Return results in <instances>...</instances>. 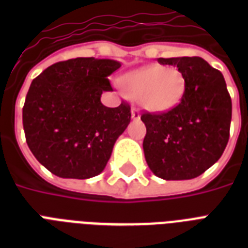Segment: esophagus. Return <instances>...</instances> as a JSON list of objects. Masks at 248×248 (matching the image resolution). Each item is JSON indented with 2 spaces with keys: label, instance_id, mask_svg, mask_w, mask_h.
Returning a JSON list of instances; mask_svg holds the SVG:
<instances>
[{
  "label": "esophagus",
  "instance_id": "obj_1",
  "mask_svg": "<svg viewBox=\"0 0 248 248\" xmlns=\"http://www.w3.org/2000/svg\"><path fill=\"white\" fill-rule=\"evenodd\" d=\"M131 118L132 120H139L140 118V112L138 108H132L131 109Z\"/></svg>",
  "mask_w": 248,
  "mask_h": 248
}]
</instances>
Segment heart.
I'll use <instances>...</instances> for the list:
<instances>
[{"instance_id":"b5f03b06","label":"heart","mask_w":248,"mask_h":248,"mask_svg":"<svg viewBox=\"0 0 248 248\" xmlns=\"http://www.w3.org/2000/svg\"><path fill=\"white\" fill-rule=\"evenodd\" d=\"M121 89L145 108L166 112L175 108L185 93V77L180 69L153 64L121 77Z\"/></svg>"}]
</instances>
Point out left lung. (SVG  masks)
Segmentation results:
<instances>
[{
	"label": "left lung",
	"instance_id": "obj_1",
	"mask_svg": "<svg viewBox=\"0 0 248 248\" xmlns=\"http://www.w3.org/2000/svg\"><path fill=\"white\" fill-rule=\"evenodd\" d=\"M185 77L181 101L163 113H143V149L149 169L165 180H188L219 161L229 140L232 99L221 72L202 58H159Z\"/></svg>",
	"mask_w": 248,
	"mask_h": 248
}]
</instances>
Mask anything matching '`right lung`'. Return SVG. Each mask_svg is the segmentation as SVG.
<instances>
[{"mask_svg":"<svg viewBox=\"0 0 248 248\" xmlns=\"http://www.w3.org/2000/svg\"><path fill=\"white\" fill-rule=\"evenodd\" d=\"M120 62L76 58L52 64L33 79L23 107L25 140L37 161L54 175L89 179L99 175L113 145L131 121L130 105L101 104L107 78Z\"/></svg>","mask_w":248,"mask_h":248,"instance_id":"right-lung-1","label":"right lung"}]
</instances>
